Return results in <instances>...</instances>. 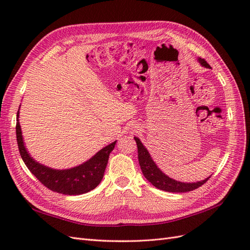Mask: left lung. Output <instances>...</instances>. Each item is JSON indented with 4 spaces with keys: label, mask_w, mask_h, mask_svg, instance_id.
<instances>
[{
    "label": "left lung",
    "mask_w": 250,
    "mask_h": 250,
    "mask_svg": "<svg viewBox=\"0 0 250 250\" xmlns=\"http://www.w3.org/2000/svg\"><path fill=\"white\" fill-rule=\"evenodd\" d=\"M199 62L203 66L210 67V65L206 62V59L199 58ZM134 140L138 146L139 164L141 166L144 176H145L147 180H149L155 188H160V190L172 192V193L190 192V191L196 190V188H198L208 180L209 177L202 181H198V183L186 184V183H179V181L169 178L167 175H165V174L157 168V166L154 164L147 149L143 146L141 141L138 138H134Z\"/></svg>",
    "instance_id": "obj_1"
}]
</instances>
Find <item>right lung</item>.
<instances>
[{
  "mask_svg": "<svg viewBox=\"0 0 250 250\" xmlns=\"http://www.w3.org/2000/svg\"><path fill=\"white\" fill-rule=\"evenodd\" d=\"M16 128L20 154L27 168L49 190L64 195H80L94 190L101 183L109 154L116 146V142L111 143L110 145L101 149L89 161L78 167L69 170H54L36 163L28 154L22 143L19 119L17 120Z\"/></svg>",
  "mask_w": 250,
  "mask_h": 250,
  "instance_id": "right-lung-1",
  "label": "right lung"
}]
</instances>
